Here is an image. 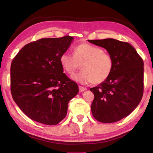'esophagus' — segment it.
I'll list each match as a JSON object with an SVG mask.
<instances>
[{"label":"esophagus","mask_w":153,"mask_h":153,"mask_svg":"<svg viewBox=\"0 0 153 153\" xmlns=\"http://www.w3.org/2000/svg\"><path fill=\"white\" fill-rule=\"evenodd\" d=\"M78 88H79V92H82L86 90V88L84 87L83 86H81V85H78Z\"/></svg>","instance_id":"34e87169"}]
</instances>
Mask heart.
Returning a JSON list of instances; mask_svg holds the SVG:
<instances>
[{
	"label": "heart",
	"mask_w": 153,
	"mask_h": 153,
	"mask_svg": "<svg viewBox=\"0 0 153 153\" xmlns=\"http://www.w3.org/2000/svg\"><path fill=\"white\" fill-rule=\"evenodd\" d=\"M62 68L72 75L82 65V70L73 75L74 80L82 84L92 82L100 84L105 82L112 73L114 61L110 53L103 48L89 43H81L74 48L73 55L64 52L60 57Z\"/></svg>",
	"instance_id": "obj_1"
}]
</instances>
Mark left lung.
I'll return each mask as SVG.
<instances>
[{
	"label": "left lung",
	"mask_w": 153,
	"mask_h": 153,
	"mask_svg": "<svg viewBox=\"0 0 153 153\" xmlns=\"http://www.w3.org/2000/svg\"><path fill=\"white\" fill-rule=\"evenodd\" d=\"M88 41L105 48L114 61L110 76L90 89L94 95L91 105L92 115L103 123L119 121L130 114L142 100L143 60L127 42L111 38Z\"/></svg>",
	"instance_id": "obj_1"
}]
</instances>
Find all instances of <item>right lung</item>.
I'll list each match as a JSON object with an SVG mask.
<instances>
[{"label":"right lung","instance_id":"obj_1","mask_svg":"<svg viewBox=\"0 0 153 153\" xmlns=\"http://www.w3.org/2000/svg\"><path fill=\"white\" fill-rule=\"evenodd\" d=\"M73 38H42L25 45L13 59L11 92L13 100L27 117L47 125L66 117L69 101L78 92L60 62Z\"/></svg>","mask_w":153,"mask_h":153}]
</instances>
